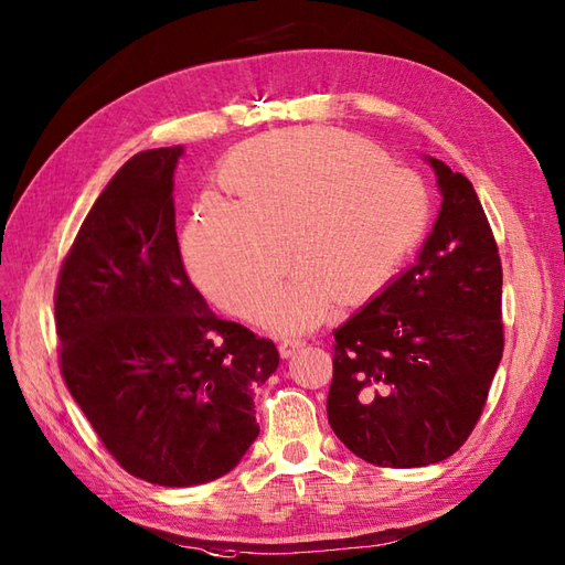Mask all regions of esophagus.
<instances>
[{
  "instance_id": "obj_1",
  "label": "esophagus",
  "mask_w": 565,
  "mask_h": 565,
  "mask_svg": "<svg viewBox=\"0 0 565 565\" xmlns=\"http://www.w3.org/2000/svg\"><path fill=\"white\" fill-rule=\"evenodd\" d=\"M301 347H306V340H298V338H286L281 344H279V352L284 359H289L291 354H296Z\"/></svg>"
}]
</instances>
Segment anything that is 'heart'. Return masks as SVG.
Listing matches in <instances>:
<instances>
[{
	"instance_id": "b5f03b06",
	"label": "heart",
	"mask_w": 565,
	"mask_h": 565,
	"mask_svg": "<svg viewBox=\"0 0 565 565\" xmlns=\"http://www.w3.org/2000/svg\"><path fill=\"white\" fill-rule=\"evenodd\" d=\"M218 182L231 203L196 206L184 233L189 271L221 308L257 320L291 259L296 274L269 310L276 330L318 326L334 298L374 301L429 223L423 179L342 130L247 140L225 154Z\"/></svg>"
}]
</instances>
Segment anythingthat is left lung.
Here are the masks:
<instances>
[{"instance_id":"8db88e82","label":"left lung","mask_w":565,"mask_h":565,"mask_svg":"<svg viewBox=\"0 0 565 565\" xmlns=\"http://www.w3.org/2000/svg\"><path fill=\"white\" fill-rule=\"evenodd\" d=\"M441 209L417 262L334 330L328 419L374 466L417 468L459 451L505 347L502 264L461 172L427 158Z\"/></svg>"}]
</instances>
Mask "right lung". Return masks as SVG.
<instances>
[{"mask_svg": "<svg viewBox=\"0 0 565 565\" xmlns=\"http://www.w3.org/2000/svg\"><path fill=\"white\" fill-rule=\"evenodd\" d=\"M182 148L130 158L94 201L55 286L60 374L118 466L189 488L233 471L257 439L271 340L211 313L174 225Z\"/></svg>", "mask_w": 565, "mask_h": 565, "instance_id": "right-lung-1", "label": "right lung"}]
</instances>
